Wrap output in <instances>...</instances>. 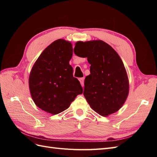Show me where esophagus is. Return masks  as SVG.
<instances>
[{
    "mask_svg": "<svg viewBox=\"0 0 157 157\" xmlns=\"http://www.w3.org/2000/svg\"><path fill=\"white\" fill-rule=\"evenodd\" d=\"M79 81L80 82V84H81L82 87H84V78H79Z\"/></svg>",
    "mask_w": 157,
    "mask_h": 157,
    "instance_id": "34e87169",
    "label": "esophagus"
}]
</instances>
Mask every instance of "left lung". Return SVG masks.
Listing matches in <instances>:
<instances>
[{
  "label": "left lung",
  "mask_w": 157,
  "mask_h": 157,
  "mask_svg": "<svg viewBox=\"0 0 157 157\" xmlns=\"http://www.w3.org/2000/svg\"><path fill=\"white\" fill-rule=\"evenodd\" d=\"M75 54L87 58L90 74L85 78L84 96L94 111L107 117L124 105L129 93V80L120 56L101 40L75 43Z\"/></svg>",
  "instance_id": "8db88e82"
}]
</instances>
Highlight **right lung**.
Segmentation results:
<instances>
[{
  "mask_svg": "<svg viewBox=\"0 0 157 157\" xmlns=\"http://www.w3.org/2000/svg\"><path fill=\"white\" fill-rule=\"evenodd\" d=\"M73 50L69 41L55 40L42 52L30 72L29 86L33 101L52 115L69 108L77 95L83 92L69 65Z\"/></svg>",
  "mask_w": 157,
  "mask_h": 157,
  "instance_id": "1",
  "label": "right lung"
}]
</instances>
